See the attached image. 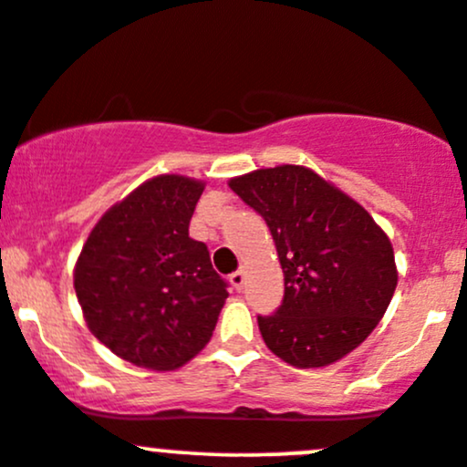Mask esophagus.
I'll return each instance as SVG.
<instances>
[{
	"label": "esophagus",
	"mask_w": 467,
	"mask_h": 467,
	"mask_svg": "<svg viewBox=\"0 0 467 467\" xmlns=\"http://www.w3.org/2000/svg\"><path fill=\"white\" fill-rule=\"evenodd\" d=\"M230 284L234 285V290H244V284H245L244 270H237V273L230 275Z\"/></svg>",
	"instance_id": "1"
}]
</instances>
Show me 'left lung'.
Segmentation results:
<instances>
[{
  "label": "left lung",
  "mask_w": 467,
  "mask_h": 467,
  "mask_svg": "<svg viewBox=\"0 0 467 467\" xmlns=\"http://www.w3.org/2000/svg\"><path fill=\"white\" fill-rule=\"evenodd\" d=\"M228 186L265 219L284 270V301L257 317L265 346L295 368L330 366L361 346L397 288L392 244L370 213L290 163Z\"/></svg>",
  "instance_id": "obj_1"
}]
</instances>
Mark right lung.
<instances>
[{
	"label": "right lung",
	"instance_id": "right-lung-1",
	"mask_svg": "<svg viewBox=\"0 0 467 467\" xmlns=\"http://www.w3.org/2000/svg\"><path fill=\"white\" fill-rule=\"evenodd\" d=\"M203 182L159 175L97 222L75 265L90 332L117 357L175 370L213 337L228 284L188 237Z\"/></svg>",
	"mask_w": 467,
	"mask_h": 467
}]
</instances>
